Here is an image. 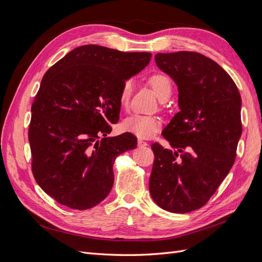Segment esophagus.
Returning <instances> with one entry per match:
<instances>
[{"mask_svg":"<svg viewBox=\"0 0 262 262\" xmlns=\"http://www.w3.org/2000/svg\"><path fill=\"white\" fill-rule=\"evenodd\" d=\"M138 145L141 146V147H144V146H147L148 144H147V142H145V141H143V140H139V141H138Z\"/></svg>","mask_w":262,"mask_h":262,"instance_id":"esophagus-1","label":"esophagus"}]
</instances>
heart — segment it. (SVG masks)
Masks as SVG:
<instances>
[{
    "label": "heart",
    "instance_id": "1",
    "mask_svg": "<svg viewBox=\"0 0 262 262\" xmlns=\"http://www.w3.org/2000/svg\"><path fill=\"white\" fill-rule=\"evenodd\" d=\"M149 85L152 86L156 96L162 99L169 96L171 92V83L169 78L164 74H154L149 77ZM133 89V83L131 80L123 82L120 92H119V104L121 107L129 105L131 93ZM163 120L157 116L153 115H140L133 114L126 117L122 122V130L137 136L141 139H148L162 128Z\"/></svg>",
    "mask_w": 262,
    "mask_h": 262
}]
</instances>
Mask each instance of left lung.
I'll return each instance as SVG.
<instances>
[{
	"mask_svg": "<svg viewBox=\"0 0 262 262\" xmlns=\"http://www.w3.org/2000/svg\"><path fill=\"white\" fill-rule=\"evenodd\" d=\"M155 62L177 84L180 112L162 132L173 150L152 144L149 192L166 211L191 212L209 201L234 165L241 94L226 71L201 53H157Z\"/></svg>",
	"mask_w": 262,
	"mask_h": 262,
	"instance_id": "obj_1",
	"label": "left lung"
}]
</instances>
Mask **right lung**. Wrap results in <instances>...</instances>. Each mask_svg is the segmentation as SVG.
Segmentation results:
<instances>
[{
    "label": "right lung",
    "instance_id": "right-lung-1",
    "mask_svg": "<svg viewBox=\"0 0 262 262\" xmlns=\"http://www.w3.org/2000/svg\"><path fill=\"white\" fill-rule=\"evenodd\" d=\"M150 57L86 45L43 75L31 106V169L37 184L60 204L87 210L109 194L116 157L138 142L129 132L107 137L110 123L119 121V92Z\"/></svg>",
    "mask_w": 262,
    "mask_h": 262
}]
</instances>
